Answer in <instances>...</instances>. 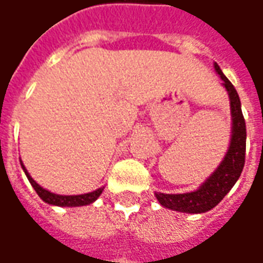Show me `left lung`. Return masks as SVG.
Instances as JSON below:
<instances>
[{
    "label": "left lung",
    "instance_id": "8db88e82",
    "mask_svg": "<svg viewBox=\"0 0 263 263\" xmlns=\"http://www.w3.org/2000/svg\"><path fill=\"white\" fill-rule=\"evenodd\" d=\"M215 70L218 71L220 79L223 80V86L226 87L231 97V111L232 120H233L231 146L216 172L197 190L183 195L156 193V197L160 204L172 211L203 213L213 209L229 193V190L236 183L245 166L246 124L240 108L238 91L231 81L226 79V76L222 73L220 67L216 63H215Z\"/></svg>",
    "mask_w": 263,
    "mask_h": 263
}]
</instances>
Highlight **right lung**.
I'll use <instances>...</instances> for the list:
<instances>
[{"instance_id": "right-lung-1", "label": "right lung", "mask_w": 263, "mask_h": 263, "mask_svg": "<svg viewBox=\"0 0 263 263\" xmlns=\"http://www.w3.org/2000/svg\"><path fill=\"white\" fill-rule=\"evenodd\" d=\"M21 166H23V169H24L25 175L28 177V180H30V183L34 187V190L37 192V195L43 200H44L45 203H50V204H55V206H83V204H90L93 203L94 200L97 199V197L100 196L103 189H97L91 192V193H86V195H77V196H63V195H55V193H51V192H48V190L43 189L41 186L38 183H35V180H32V177L28 175V172L25 170L24 164L21 163Z\"/></svg>"}]
</instances>
